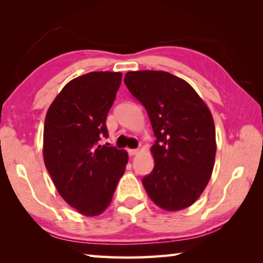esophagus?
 Here are the masks:
<instances>
[{
	"mask_svg": "<svg viewBox=\"0 0 263 263\" xmlns=\"http://www.w3.org/2000/svg\"><path fill=\"white\" fill-rule=\"evenodd\" d=\"M127 153H128V155H130V157H133V155H136L138 153V149L137 148H128Z\"/></svg>",
	"mask_w": 263,
	"mask_h": 263,
	"instance_id": "obj_1",
	"label": "esophagus"
}]
</instances>
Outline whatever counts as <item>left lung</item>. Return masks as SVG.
<instances>
[{"instance_id": "left-lung-1", "label": "left lung", "mask_w": 263, "mask_h": 263, "mask_svg": "<svg viewBox=\"0 0 263 263\" xmlns=\"http://www.w3.org/2000/svg\"><path fill=\"white\" fill-rule=\"evenodd\" d=\"M124 82L145 106L157 137L153 172L142 179L146 193L163 210H183L197 201L215 166L210 110L188 82L168 72H128Z\"/></svg>"}]
</instances>
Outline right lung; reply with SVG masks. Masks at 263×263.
I'll return each instance as SVG.
<instances>
[{
	"label": "right lung",
	"instance_id": "1",
	"mask_svg": "<svg viewBox=\"0 0 263 263\" xmlns=\"http://www.w3.org/2000/svg\"><path fill=\"white\" fill-rule=\"evenodd\" d=\"M121 83L119 72L81 75L62 88L46 114V169L61 197L87 217L109 206L125 172L126 151L99 145L108 137L106 116Z\"/></svg>",
	"mask_w": 263,
	"mask_h": 263
}]
</instances>
